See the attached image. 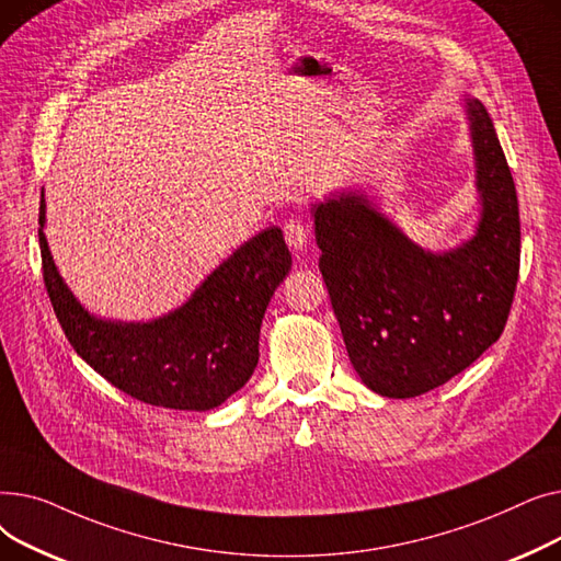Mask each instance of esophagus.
Listing matches in <instances>:
<instances>
[{"label": "esophagus", "instance_id": "34e87169", "mask_svg": "<svg viewBox=\"0 0 561 561\" xmlns=\"http://www.w3.org/2000/svg\"><path fill=\"white\" fill-rule=\"evenodd\" d=\"M307 239H309V231L305 227V222L300 218H290L284 225V241L288 243L290 250H305L307 248Z\"/></svg>", "mask_w": 561, "mask_h": 561}]
</instances>
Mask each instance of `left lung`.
I'll return each mask as SVG.
<instances>
[{
	"mask_svg": "<svg viewBox=\"0 0 561 561\" xmlns=\"http://www.w3.org/2000/svg\"><path fill=\"white\" fill-rule=\"evenodd\" d=\"M482 220L461 248L432 254L377 214L364 195L313 206L318 268L347 357L387 398L427 393L473 364L503 334L520 265L514 176L486 108L468 100Z\"/></svg>",
	"mask_w": 561,
	"mask_h": 561,
	"instance_id": "8db88e82",
	"label": "left lung"
}]
</instances>
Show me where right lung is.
Wrapping results in <instances>:
<instances>
[{
    "label": "right lung",
    "instance_id": "1",
    "mask_svg": "<svg viewBox=\"0 0 561 561\" xmlns=\"http://www.w3.org/2000/svg\"><path fill=\"white\" fill-rule=\"evenodd\" d=\"M38 222L54 313L77 355L115 389L145 404L206 411L252 377L265 307L290 271L282 229H263L241 245L176 311L152 322H111L88 313L58 275L43 233V195Z\"/></svg>",
    "mask_w": 561,
    "mask_h": 561
}]
</instances>
